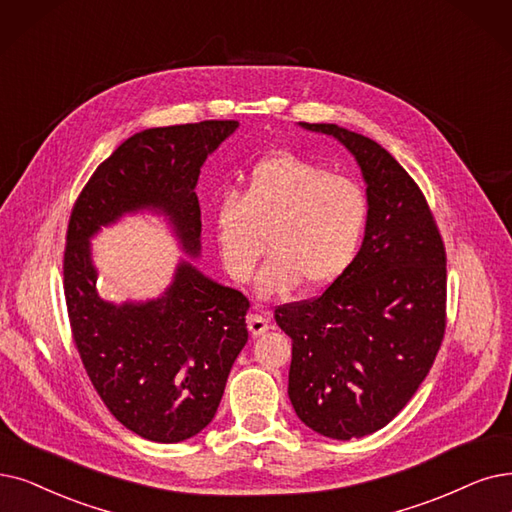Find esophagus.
I'll use <instances>...</instances> for the list:
<instances>
[{
  "label": "esophagus",
  "mask_w": 512,
  "mask_h": 512,
  "mask_svg": "<svg viewBox=\"0 0 512 512\" xmlns=\"http://www.w3.org/2000/svg\"><path fill=\"white\" fill-rule=\"evenodd\" d=\"M248 327H250V334L254 338H258V336H262L264 332L269 330V319L262 317L260 313H250L248 315Z\"/></svg>",
  "instance_id": "obj_1"
}]
</instances>
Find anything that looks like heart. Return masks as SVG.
Returning <instances> with one entry per match:
<instances>
[{"label": "heart", "instance_id": "obj_1", "mask_svg": "<svg viewBox=\"0 0 512 512\" xmlns=\"http://www.w3.org/2000/svg\"><path fill=\"white\" fill-rule=\"evenodd\" d=\"M367 222V197L355 180L334 176L292 153L258 161L243 193H227L214 208L224 267L250 281L260 256L273 250L258 277V296L334 283L357 256Z\"/></svg>", "mask_w": 512, "mask_h": 512}]
</instances>
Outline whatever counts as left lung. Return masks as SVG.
<instances>
[{
	"label": "left lung",
	"mask_w": 512,
	"mask_h": 512,
	"mask_svg": "<svg viewBox=\"0 0 512 512\" xmlns=\"http://www.w3.org/2000/svg\"><path fill=\"white\" fill-rule=\"evenodd\" d=\"M300 128L336 138L361 170V248L319 298L275 309L292 338L288 395L315 433L349 441L380 431L418 391L445 332V248L412 176L376 140L336 124Z\"/></svg>",
	"instance_id": "obj_1"
}]
</instances>
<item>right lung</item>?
Masks as SVG:
<instances>
[{
  "mask_svg": "<svg viewBox=\"0 0 512 512\" xmlns=\"http://www.w3.org/2000/svg\"><path fill=\"white\" fill-rule=\"evenodd\" d=\"M239 121L149 128L96 168L67 231L65 298L75 346L109 412L142 439L178 443L206 428L248 342L241 292L181 259L157 299L115 305L97 294L91 239L124 215L167 220L179 247L201 256V166Z\"/></svg>",
  "mask_w": 512,
  "mask_h": 512,
  "instance_id": "1",
  "label": "right lung"
}]
</instances>
